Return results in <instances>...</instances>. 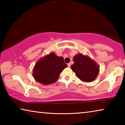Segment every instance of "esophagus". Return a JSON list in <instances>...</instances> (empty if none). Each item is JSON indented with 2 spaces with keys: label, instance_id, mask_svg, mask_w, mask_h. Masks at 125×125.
Masks as SVG:
<instances>
[{
  "label": "esophagus",
  "instance_id": "obj_1",
  "mask_svg": "<svg viewBox=\"0 0 125 125\" xmlns=\"http://www.w3.org/2000/svg\"><path fill=\"white\" fill-rule=\"evenodd\" d=\"M67 66H68V67H71V63H68V64H67Z\"/></svg>",
  "mask_w": 125,
  "mask_h": 125
}]
</instances>
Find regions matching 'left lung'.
<instances>
[{
  "mask_svg": "<svg viewBox=\"0 0 125 125\" xmlns=\"http://www.w3.org/2000/svg\"><path fill=\"white\" fill-rule=\"evenodd\" d=\"M74 63L71 68L76 76L84 82H92L99 73L100 67L94 60L88 56L79 53L73 58Z\"/></svg>",
  "mask_w": 125,
  "mask_h": 125,
  "instance_id": "left-lung-1",
  "label": "left lung"
}]
</instances>
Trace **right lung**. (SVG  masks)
Masks as SVG:
<instances>
[{"label":"right lung","instance_id":"1","mask_svg":"<svg viewBox=\"0 0 125 125\" xmlns=\"http://www.w3.org/2000/svg\"><path fill=\"white\" fill-rule=\"evenodd\" d=\"M67 67L62 57H58L54 52L41 57L35 64L33 76L37 82L43 85L55 83L59 75Z\"/></svg>","mask_w":125,"mask_h":125}]
</instances>
